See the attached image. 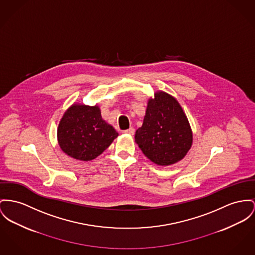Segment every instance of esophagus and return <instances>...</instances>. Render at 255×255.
<instances>
[{
    "mask_svg": "<svg viewBox=\"0 0 255 255\" xmlns=\"http://www.w3.org/2000/svg\"><path fill=\"white\" fill-rule=\"evenodd\" d=\"M135 132V129L133 128H129L127 130H124V133H127V134H129V135H133Z\"/></svg>",
    "mask_w": 255,
    "mask_h": 255,
    "instance_id": "1",
    "label": "esophagus"
}]
</instances>
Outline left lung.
Listing matches in <instances>:
<instances>
[{
  "label": "left lung",
  "instance_id": "8db88e82",
  "mask_svg": "<svg viewBox=\"0 0 255 255\" xmlns=\"http://www.w3.org/2000/svg\"><path fill=\"white\" fill-rule=\"evenodd\" d=\"M135 142L157 165L181 160L191 147L192 133L179 102L164 92L155 93L148 102L142 127L136 130Z\"/></svg>",
  "mask_w": 255,
  "mask_h": 255
}]
</instances>
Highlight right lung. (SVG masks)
Listing matches in <instances>:
<instances>
[{
	"mask_svg": "<svg viewBox=\"0 0 255 255\" xmlns=\"http://www.w3.org/2000/svg\"><path fill=\"white\" fill-rule=\"evenodd\" d=\"M118 136L112 126L103 121L98 106L73 104L58 128L61 149L79 160H92L103 153Z\"/></svg>",
	"mask_w": 255,
	"mask_h": 255,
	"instance_id": "obj_1",
	"label": "right lung"
}]
</instances>
